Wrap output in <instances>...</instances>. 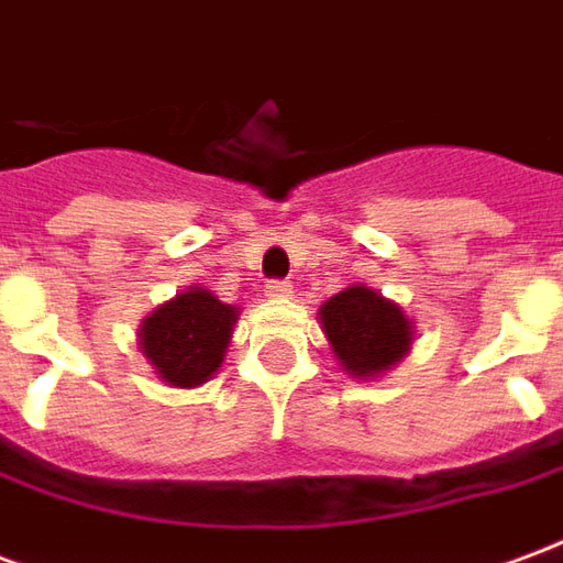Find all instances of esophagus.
Wrapping results in <instances>:
<instances>
[{"label": "esophagus", "instance_id": "1", "mask_svg": "<svg viewBox=\"0 0 563 563\" xmlns=\"http://www.w3.org/2000/svg\"><path fill=\"white\" fill-rule=\"evenodd\" d=\"M262 292H265V298H289V295H292V286L283 280H271L265 283V289H262Z\"/></svg>", "mask_w": 563, "mask_h": 563}]
</instances>
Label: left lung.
I'll return each mask as SVG.
<instances>
[{"label":"left lung","mask_w":563,"mask_h":563,"mask_svg":"<svg viewBox=\"0 0 563 563\" xmlns=\"http://www.w3.org/2000/svg\"><path fill=\"white\" fill-rule=\"evenodd\" d=\"M319 319L331 353L355 379L386 374L410 353L413 343V322L407 313L365 283L329 298L319 307Z\"/></svg>","instance_id":"left-lung-1"}]
</instances>
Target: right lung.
Wrapping results in <instances>:
<instances>
[{"instance_id": "right-lung-1", "label": "right lung", "mask_w": 563, "mask_h": 563, "mask_svg": "<svg viewBox=\"0 0 563 563\" xmlns=\"http://www.w3.org/2000/svg\"><path fill=\"white\" fill-rule=\"evenodd\" d=\"M234 322L238 307L222 305L213 292L192 286L141 322V353L162 383L192 389L208 383L222 365Z\"/></svg>"}]
</instances>
